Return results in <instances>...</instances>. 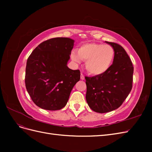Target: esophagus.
I'll return each mask as SVG.
<instances>
[{"label": "esophagus", "instance_id": "obj_1", "mask_svg": "<svg viewBox=\"0 0 152 152\" xmlns=\"http://www.w3.org/2000/svg\"><path fill=\"white\" fill-rule=\"evenodd\" d=\"M84 79H85L84 75L82 74V73H81V74H80V79L81 80H84Z\"/></svg>", "mask_w": 152, "mask_h": 152}]
</instances>
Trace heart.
<instances>
[{
    "label": "heart",
    "mask_w": 152,
    "mask_h": 152,
    "mask_svg": "<svg viewBox=\"0 0 152 152\" xmlns=\"http://www.w3.org/2000/svg\"><path fill=\"white\" fill-rule=\"evenodd\" d=\"M115 56L114 49L110 45L87 43L82 45L77 52L73 50L71 59L76 63L86 61V68L92 75H100L111 66Z\"/></svg>",
    "instance_id": "1"
}]
</instances>
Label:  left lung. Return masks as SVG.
Wrapping results in <instances>:
<instances>
[{
  "label": "left lung",
  "mask_w": 152,
  "mask_h": 152,
  "mask_svg": "<svg viewBox=\"0 0 152 152\" xmlns=\"http://www.w3.org/2000/svg\"><path fill=\"white\" fill-rule=\"evenodd\" d=\"M105 42L114 49L115 56L109 70L100 75L86 77V98L89 107L98 113L117 109L132 89L134 67L126 51L118 44Z\"/></svg>",
  "instance_id": "left-lung-1"
}]
</instances>
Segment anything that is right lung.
<instances>
[{
	"instance_id": "1",
	"label": "right lung",
	"mask_w": 152,
	"mask_h": 152,
	"mask_svg": "<svg viewBox=\"0 0 152 152\" xmlns=\"http://www.w3.org/2000/svg\"><path fill=\"white\" fill-rule=\"evenodd\" d=\"M75 40L50 39L40 44L27 59L25 86L34 103L47 110L65 107L80 72L67 66Z\"/></svg>"
}]
</instances>
